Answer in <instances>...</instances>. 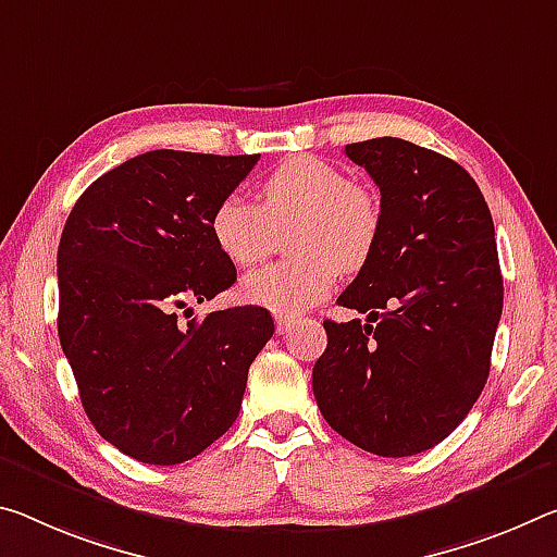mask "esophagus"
I'll use <instances>...</instances> for the list:
<instances>
[{
    "mask_svg": "<svg viewBox=\"0 0 557 557\" xmlns=\"http://www.w3.org/2000/svg\"><path fill=\"white\" fill-rule=\"evenodd\" d=\"M275 324H277V334H287L289 330H293V320H289V317L277 314L275 317Z\"/></svg>",
    "mask_w": 557,
    "mask_h": 557,
    "instance_id": "34e87169",
    "label": "esophagus"
}]
</instances>
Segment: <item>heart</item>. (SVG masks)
I'll return each instance as SVG.
<instances>
[{
    "label": "heart",
    "mask_w": 557,
    "mask_h": 557,
    "mask_svg": "<svg viewBox=\"0 0 557 557\" xmlns=\"http://www.w3.org/2000/svg\"><path fill=\"white\" fill-rule=\"evenodd\" d=\"M260 206L227 196L210 215V235L237 268L268 260L277 233L297 258L252 272L243 295L277 314H299L330 293L339 272L355 275L372 262L382 240V206L342 168L314 156H293L260 183Z\"/></svg>",
    "instance_id": "heart-1"
}]
</instances>
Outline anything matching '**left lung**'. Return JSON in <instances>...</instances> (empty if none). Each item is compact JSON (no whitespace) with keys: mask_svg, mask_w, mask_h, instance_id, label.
I'll list each match as a JSON object with an SVG mask.
<instances>
[{"mask_svg":"<svg viewBox=\"0 0 557 557\" xmlns=\"http://www.w3.org/2000/svg\"><path fill=\"white\" fill-rule=\"evenodd\" d=\"M382 193V240L324 320L312 389L326 423L386 458L426 451L466 419L491 372L503 310L496 231L451 158L404 138L344 146Z\"/></svg>","mask_w":557,"mask_h":557,"instance_id":"1","label":"left lung"}]
</instances>
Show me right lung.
Returning <instances> with one entry per match:
<instances>
[{"instance_id": "1", "label": "right lung", "mask_w": 557, "mask_h": 557, "mask_svg": "<svg viewBox=\"0 0 557 557\" xmlns=\"http://www.w3.org/2000/svg\"><path fill=\"white\" fill-rule=\"evenodd\" d=\"M258 158L140 153L88 185L61 233V349L96 431L140 463H183L223 436L275 332L258 305L178 320L237 277L210 215Z\"/></svg>"}]
</instances>
